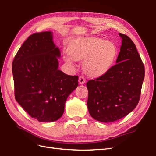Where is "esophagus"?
I'll use <instances>...</instances> for the list:
<instances>
[{
    "label": "esophagus",
    "mask_w": 156,
    "mask_h": 156,
    "mask_svg": "<svg viewBox=\"0 0 156 156\" xmlns=\"http://www.w3.org/2000/svg\"><path fill=\"white\" fill-rule=\"evenodd\" d=\"M78 81H79L80 84H84V83L86 82V79H85L84 76H80L79 77Z\"/></svg>",
    "instance_id": "1"
}]
</instances>
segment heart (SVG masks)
Segmentation results:
<instances>
[{
  "mask_svg": "<svg viewBox=\"0 0 156 156\" xmlns=\"http://www.w3.org/2000/svg\"><path fill=\"white\" fill-rule=\"evenodd\" d=\"M68 53L74 60H83L84 68L88 74L97 76L110 69L117 56V48L113 42L96 37H86L75 40L69 48ZM71 62L69 57L65 58Z\"/></svg>",
  "mask_w": 156,
  "mask_h": 156,
  "instance_id": "heart-1",
  "label": "heart"
}]
</instances>
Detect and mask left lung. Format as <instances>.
<instances>
[{"label":"left lung","instance_id":"1","mask_svg":"<svg viewBox=\"0 0 156 156\" xmlns=\"http://www.w3.org/2000/svg\"><path fill=\"white\" fill-rule=\"evenodd\" d=\"M119 35L122 41L116 64L86 84L89 113L102 122L118 120L134 109L144 79V65L135 44L128 36Z\"/></svg>","mask_w":156,"mask_h":156}]
</instances>
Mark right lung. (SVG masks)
I'll list each match as a JSON object with an SVG mask.
<instances>
[{"label":"right lung","mask_w":156,"mask_h":156,"mask_svg":"<svg viewBox=\"0 0 156 156\" xmlns=\"http://www.w3.org/2000/svg\"><path fill=\"white\" fill-rule=\"evenodd\" d=\"M59 48L52 32L29 36L12 62L15 99L39 122H54L61 118L67 98L78 85V76L58 70Z\"/></svg>","instance_id":"right-lung-1"}]
</instances>
